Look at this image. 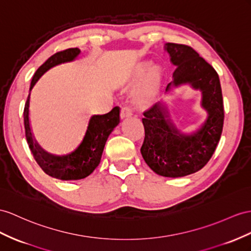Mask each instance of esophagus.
I'll use <instances>...</instances> for the list:
<instances>
[{
    "label": "esophagus",
    "mask_w": 251,
    "mask_h": 251,
    "mask_svg": "<svg viewBox=\"0 0 251 251\" xmlns=\"http://www.w3.org/2000/svg\"><path fill=\"white\" fill-rule=\"evenodd\" d=\"M132 115V109L129 106H125L121 109V119L130 118Z\"/></svg>",
    "instance_id": "34e87169"
}]
</instances>
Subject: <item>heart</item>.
<instances>
[{
  "mask_svg": "<svg viewBox=\"0 0 251 251\" xmlns=\"http://www.w3.org/2000/svg\"><path fill=\"white\" fill-rule=\"evenodd\" d=\"M162 74L158 67H151L150 61H140L134 66L126 81L129 85H133L138 81V85L134 87L132 96L134 101L141 107H149L155 101L157 94L161 86Z\"/></svg>",
  "mask_w": 251,
  "mask_h": 251,
  "instance_id": "1",
  "label": "heart"
}]
</instances>
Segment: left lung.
I'll use <instances>...</instances> for the list:
<instances>
[{"mask_svg":"<svg viewBox=\"0 0 251 251\" xmlns=\"http://www.w3.org/2000/svg\"><path fill=\"white\" fill-rule=\"evenodd\" d=\"M164 50L177 67L165 92L182 85L201 90V107L207 111L203 123L192 133L181 132L173 123L164 100L143 112V159L156 174L177 178L201 170L214 153L223 131L224 104L218 74L195 50L177 43H165Z\"/></svg>","mask_w":251,"mask_h":251,"instance_id":"left-lung-1","label":"left lung"}]
</instances>
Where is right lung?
<instances>
[{
  "instance_id": "right-lung-1",
  "label": "right lung",
  "mask_w": 251,
  "mask_h": 251,
  "mask_svg": "<svg viewBox=\"0 0 251 251\" xmlns=\"http://www.w3.org/2000/svg\"><path fill=\"white\" fill-rule=\"evenodd\" d=\"M80 54L79 49H68L50 56L36 71L30 82L29 94L24 107L25 137L29 150L37 163L43 172L50 177L60 180H78L86 178L98 168L100 162L106 141L115 127L120 123V108L114 107L110 112L102 115H92L82 132L80 140L70 151L63 153H52L44 151L37 143L31 133L29 124V100L31 89L40 77L50 68L60 63L73 61Z\"/></svg>"
}]
</instances>
